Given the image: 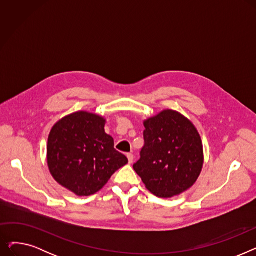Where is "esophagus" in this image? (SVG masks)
<instances>
[{
    "label": "esophagus",
    "instance_id": "esophagus-1",
    "mask_svg": "<svg viewBox=\"0 0 256 256\" xmlns=\"http://www.w3.org/2000/svg\"><path fill=\"white\" fill-rule=\"evenodd\" d=\"M126 156H128V163L132 164V160H134V154H128Z\"/></svg>",
    "mask_w": 256,
    "mask_h": 256
}]
</instances>
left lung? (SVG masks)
Returning a JSON list of instances; mask_svg holds the SVG:
<instances>
[{"instance_id":"obj_1","label":"left lung","mask_w":256,"mask_h":256,"mask_svg":"<svg viewBox=\"0 0 256 256\" xmlns=\"http://www.w3.org/2000/svg\"><path fill=\"white\" fill-rule=\"evenodd\" d=\"M144 146L134 164L146 189L169 198L182 194L196 182L204 166L200 135L180 113L164 110L144 121Z\"/></svg>"}]
</instances>
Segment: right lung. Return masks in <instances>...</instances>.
Masks as SVG:
<instances>
[{
  "mask_svg": "<svg viewBox=\"0 0 256 256\" xmlns=\"http://www.w3.org/2000/svg\"><path fill=\"white\" fill-rule=\"evenodd\" d=\"M104 117L80 111L52 126L48 140V165L57 182L78 196L98 192L113 174L128 164L104 132Z\"/></svg>",
  "mask_w": 256,
  "mask_h": 256,
  "instance_id": "add662e5",
  "label": "right lung"
}]
</instances>
